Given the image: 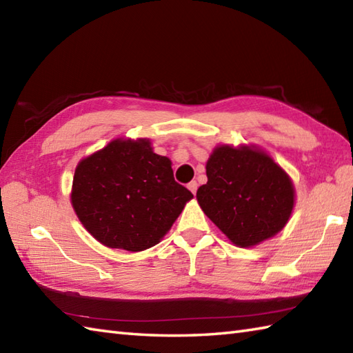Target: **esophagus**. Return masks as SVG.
I'll list each match as a JSON object with an SVG mask.
<instances>
[{
	"label": "esophagus",
	"mask_w": 353,
	"mask_h": 353,
	"mask_svg": "<svg viewBox=\"0 0 353 353\" xmlns=\"http://www.w3.org/2000/svg\"><path fill=\"white\" fill-rule=\"evenodd\" d=\"M197 186H199V185H197V182H196V181H192V182H190V183H188V190H190L192 194H196V192H197Z\"/></svg>",
	"instance_id": "34e87169"
}]
</instances>
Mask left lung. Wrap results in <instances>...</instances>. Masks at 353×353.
Returning a JSON list of instances; mask_svg holds the SVG:
<instances>
[{
  "label": "left lung",
  "instance_id": "8db88e82",
  "mask_svg": "<svg viewBox=\"0 0 353 353\" xmlns=\"http://www.w3.org/2000/svg\"><path fill=\"white\" fill-rule=\"evenodd\" d=\"M197 201L208 219L238 247H253L288 223L296 201L291 177L256 145H216Z\"/></svg>",
  "mask_w": 353,
  "mask_h": 353
}]
</instances>
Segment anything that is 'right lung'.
I'll return each instance as SVG.
<instances>
[{"mask_svg": "<svg viewBox=\"0 0 353 353\" xmlns=\"http://www.w3.org/2000/svg\"><path fill=\"white\" fill-rule=\"evenodd\" d=\"M192 194L147 138H117L83 157L71 205L83 228L110 249L141 252L161 243Z\"/></svg>", "mask_w": 353, "mask_h": 353, "instance_id": "add662e5", "label": "right lung"}]
</instances>
